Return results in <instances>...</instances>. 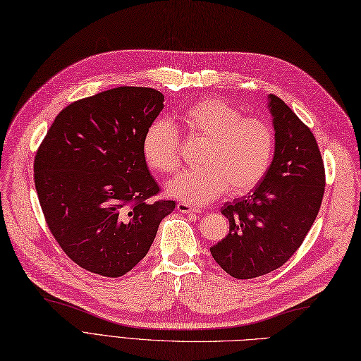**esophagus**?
<instances>
[{"label":"esophagus","instance_id":"1","mask_svg":"<svg viewBox=\"0 0 361 361\" xmlns=\"http://www.w3.org/2000/svg\"><path fill=\"white\" fill-rule=\"evenodd\" d=\"M178 211L182 214H200L202 212L200 209H197V207H192V206H190L187 203H182V202L178 203Z\"/></svg>","mask_w":361,"mask_h":361}]
</instances>
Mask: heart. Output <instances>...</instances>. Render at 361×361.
<instances>
[{"label":"heart","instance_id":"b5f03b06","mask_svg":"<svg viewBox=\"0 0 361 361\" xmlns=\"http://www.w3.org/2000/svg\"><path fill=\"white\" fill-rule=\"evenodd\" d=\"M191 134L207 138L202 169L176 174L167 183V194L187 204H207L228 188L245 194L267 176L276 152L272 126L262 118L244 117L243 111L220 97H203L182 114ZM147 167L170 173L179 166V134L169 120H157L145 133L141 145Z\"/></svg>","mask_w":361,"mask_h":361}]
</instances>
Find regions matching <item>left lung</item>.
<instances>
[{
    "mask_svg": "<svg viewBox=\"0 0 361 361\" xmlns=\"http://www.w3.org/2000/svg\"><path fill=\"white\" fill-rule=\"evenodd\" d=\"M267 101L274 158L250 195L224 203L228 233L211 247L216 264L241 280L286 264L309 233L324 197V162L312 130L280 97L268 94Z\"/></svg>",
    "mask_w": 361,
    "mask_h": 361,
    "instance_id": "obj_1",
    "label": "left lung"
}]
</instances>
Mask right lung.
<instances>
[{
  "mask_svg": "<svg viewBox=\"0 0 361 361\" xmlns=\"http://www.w3.org/2000/svg\"><path fill=\"white\" fill-rule=\"evenodd\" d=\"M164 108L147 87H117L68 105L35 159L48 227L76 265L120 277L143 259L173 200L147 202L159 187L141 152Z\"/></svg>",
  "mask_w": 361,
  "mask_h": 361,
  "instance_id": "1",
  "label": "right lung"
}]
</instances>
